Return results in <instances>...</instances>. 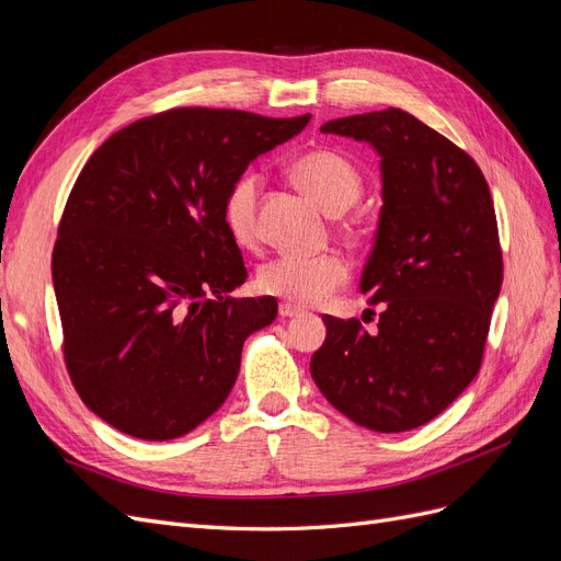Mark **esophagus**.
<instances>
[{
	"label": "esophagus",
	"mask_w": 561,
	"mask_h": 561,
	"mask_svg": "<svg viewBox=\"0 0 561 561\" xmlns=\"http://www.w3.org/2000/svg\"><path fill=\"white\" fill-rule=\"evenodd\" d=\"M278 313L283 316V318H297V316H301L304 311L299 309V307H293V304H280V307H278Z\"/></svg>",
	"instance_id": "esophagus-1"
}]
</instances>
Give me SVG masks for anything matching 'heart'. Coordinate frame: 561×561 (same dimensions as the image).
I'll return each instance as SVG.
<instances>
[{
    "instance_id": "1",
    "label": "heart",
    "mask_w": 561,
    "mask_h": 561,
    "mask_svg": "<svg viewBox=\"0 0 561 561\" xmlns=\"http://www.w3.org/2000/svg\"><path fill=\"white\" fill-rule=\"evenodd\" d=\"M293 175L318 206L330 215L346 213L363 194V175L346 157L330 149H318L304 154ZM262 192V175L245 171L236 178L222 201V222L231 241L241 248H252L260 239L257 201ZM348 276V268L336 254L320 257H297L280 254L260 268L257 285L266 295L309 307L330 297Z\"/></svg>"
}]
</instances>
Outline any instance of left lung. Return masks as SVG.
Returning a JSON list of instances; mask_svg holds the SVG:
<instances>
[{
    "label": "left lung",
    "mask_w": 561,
    "mask_h": 561,
    "mask_svg": "<svg viewBox=\"0 0 561 561\" xmlns=\"http://www.w3.org/2000/svg\"><path fill=\"white\" fill-rule=\"evenodd\" d=\"M322 133L379 154L381 213L360 293L383 301L375 332L322 316L311 377L332 407L377 433L443 414L480 371L503 283L494 201L463 149L388 107L334 118Z\"/></svg>",
    "instance_id": "left-lung-1"
}]
</instances>
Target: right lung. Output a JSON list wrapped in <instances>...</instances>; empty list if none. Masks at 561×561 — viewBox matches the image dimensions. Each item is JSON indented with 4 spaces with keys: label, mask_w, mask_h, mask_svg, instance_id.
Instances as JSON below:
<instances>
[{
    "label": "right lung",
    "mask_w": 561,
    "mask_h": 561,
    "mask_svg": "<svg viewBox=\"0 0 561 561\" xmlns=\"http://www.w3.org/2000/svg\"><path fill=\"white\" fill-rule=\"evenodd\" d=\"M309 118L171 110L114 133L83 165L50 268L72 383L116 431L175 439L229 398L245 339L278 301L229 297L248 271L222 201Z\"/></svg>",
    "instance_id": "add662e5"
}]
</instances>
